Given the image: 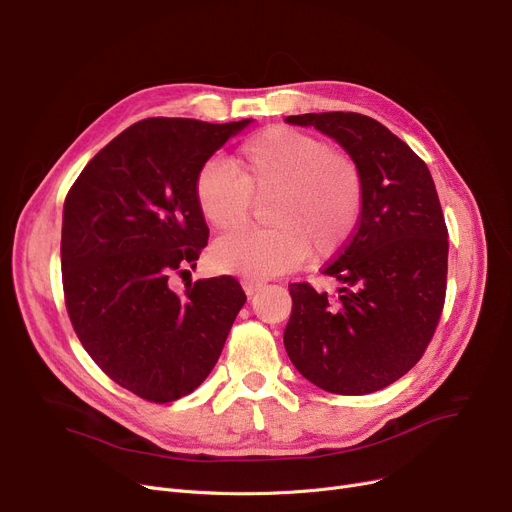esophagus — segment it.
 I'll list each match as a JSON object with an SVG mask.
<instances>
[{"label":"esophagus","mask_w":512,"mask_h":512,"mask_svg":"<svg viewBox=\"0 0 512 512\" xmlns=\"http://www.w3.org/2000/svg\"><path fill=\"white\" fill-rule=\"evenodd\" d=\"M241 285H243V291H246L248 296H254L256 291L262 287V283H260V281H254V279H243Z\"/></svg>","instance_id":"1"}]
</instances>
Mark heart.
<instances>
[{
    "mask_svg": "<svg viewBox=\"0 0 512 512\" xmlns=\"http://www.w3.org/2000/svg\"><path fill=\"white\" fill-rule=\"evenodd\" d=\"M237 174L223 160L206 162L196 177V200L206 223L233 231L248 221L254 200H269L273 227L218 239L212 262L218 271L271 279L298 269L308 258H329L354 235L364 208L358 162L321 137L269 127L239 148Z\"/></svg>",
    "mask_w": 512,
    "mask_h": 512,
    "instance_id": "obj_1",
    "label": "heart"
}]
</instances>
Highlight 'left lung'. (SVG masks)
Listing matches in <instances>:
<instances>
[{
	"label": "left lung",
	"instance_id": "1",
	"mask_svg": "<svg viewBox=\"0 0 512 512\" xmlns=\"http://www.w3.org/2000/svg\"><path fill=\"white\" fill-rule=\"evenodd\" d=\"M285 123L314 127L358 162L364 208L356 233L325 275L337 294L289 285L283 344L294 367L331 394L387 387L421 360L446 298L448 229L427 164L375 118L310 112Z\"/></svg>",
	"mask_w": 512,
	"mask_h": 512
}]
</instances>
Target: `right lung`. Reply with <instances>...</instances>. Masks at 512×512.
Here are the masks:
<instances>
[{"mask_svg":"<svg viewBox=\"0 0 512 512\" xmlns=\"http://www.w3.org/2000/svg\"><path fill=\"white\" fill-rule=\"evenodd\" d=\"M252 118H145L83 168L62 212L70 323L112 381L150 402L191 394L214 369L246 294L233 277L170 287L208 243L196 177Z\"/></svg>","mask_w":512,"mask_h":512,"instance_id":"right-lung-1","label":"right lung"}]
</instances>
